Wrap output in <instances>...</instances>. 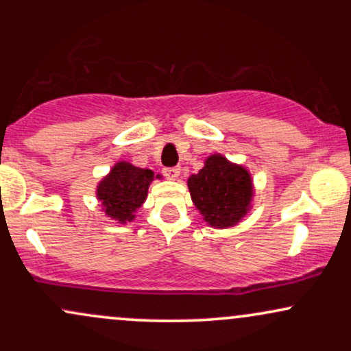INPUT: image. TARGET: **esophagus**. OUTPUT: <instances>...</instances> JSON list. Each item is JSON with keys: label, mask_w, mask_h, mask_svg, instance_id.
I'll use <instances>...</instances> for the list:
<instances>
[{"label": "esophagus", "mask_w": 351, "mask_h": 351, "mask_svg": "<svg viewBox=\"0 0 351 351\" xmlns=\"http://www.w3.org/2000/svg\"><path fill=\"white\" fill-rule=\"evenodd\" d=\"M163 175L170 180H176L180 176V168L178 167H168L163 168Z\"/></svg>", "instance_id": "1"}]
</instances>
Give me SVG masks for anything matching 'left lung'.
<instances>
[{
  "label": "left lung",
  "instance_id": "1",
  "mask_svg": "<svg viewBox=\"0 0 351 351\" xmlns=\"http://www.w3.org/2000/svg\"><path fill=\"white\" fill-rule=\"evenodd\" d=\"M188 188L195 206L213 228L234 226L249 211L251 176L221 155L209 156L204 167L189 176Z\"/></svg>",
  "mask_w": 351,
  "mask_h": 351
}]
</instances>
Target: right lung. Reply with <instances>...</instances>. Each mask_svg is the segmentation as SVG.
Here are the masks:
<instances>
[{
  "instance_id": "add662e5",
  "label": "right lung",
  "mask_w": 351,
  "mask_h": 351,
  "mask_svg": "<svg viewBox=\"0 0 351 351\" xmlns=\"http://www.w3.org/2000/svg\"><path fill=\"white\" fill-rule=\"evenodd\" d=\"M153 175L152 170L130 163H117L97 188V196L107 215L122 223L134 219V211L142 206Z\"/></svg>"
}]
</instances>
